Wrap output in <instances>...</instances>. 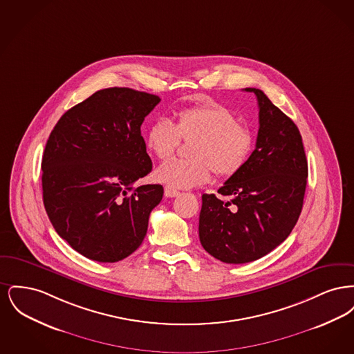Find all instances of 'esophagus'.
I'll return each instance as SVG.
<instances>
[{
	"instance_id": "1",
	"label": "esophagus",
	"mask_w": 354,
	"mask_h": 354,
	"mask_svg": "<svg viewBox=\"0 0 354 354\" xmlns=\"http://www.w3.org/2000/svg\"><path fill=\"white\" fill-rule=\"evenodd\" d=\"M180 192L178 191V189H175V188H172V187H169V185H166L165 187V195H166V198H175V196H178Z\"/></svg>"
}]
</instances>
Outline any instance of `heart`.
I'll return each instance as SVG.
<instances>
[{"label":"heart","instance_id":"1","mask_svg":"<svg viewBox=\"0 0 354 354\" xmlns=\"http://www.w3.org/2000/svg\"><path fill=\"white\" fill-rule=\"evenodd\" d=\"M180 139L194 140L191 159L171 158L155 169V179L172 188L204 185L211 171L231 176L241 169L252 151L253 134L248 126L236 122L235 114L219 103L180 109L167 118L153 120L146 135L150 151L159 159L171 156Z\"/></svg>","mask_w":354,"mask_h":354}]
</instances>
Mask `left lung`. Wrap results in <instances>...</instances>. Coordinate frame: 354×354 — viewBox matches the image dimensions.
<instances>
[{"label":"left lung","instance_id":"8db88e82","mask_svg":"<svg viewBox=\"0 0 354 354\" xmlns=\"http://www.w3.org/2000/svg\"><path fill=\"white\" fill-rule=\"evenodd\" d=\"M259 104L256 147L220 195L203 194L199 239L203 248L227 264L254 261L280 245L303 209L308 160L293 120L259 88L247 87Z\"/></svg>","mask_w":354,"mask_h":354}]
</instances>
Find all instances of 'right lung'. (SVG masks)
Segmentation results:
<instances>
[{
  "label": "right lung",
  "instance_id": "1",
  "mask_svg": "<svg viewBox=\"0 0 354 354\" xmlns=\"http://www.w3.org/2000/svg\"><path fill=\"white\" fill-rule=\"evenodd\" d=\"M160 102L109 87L68 110L42 156V192L57 234L84 257L115 263L139 248L160 185L134 183L152 169L140 126Z\"/></svg>",
  "mask_w": 354,
  "mask_h": 354
}]
</instances>
